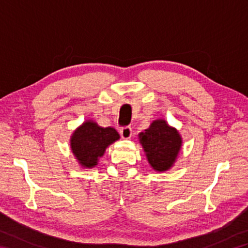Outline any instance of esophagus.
Here are the masks:
<instances>
[{"instance_id": "esophagus-1", "label": "esophagus", "mask_w": 248, "mask_h": 248, "mask_svg": "<svg viewBox=\"0 0 248 248\" xmlns=\"http://www.w3.org/2000/svg\"><path fill=\"white\" fill-rule=\"evenodd\" d=\"M120 135L124 140L131 139V136H132V129L130 127H124L123 129H120Z\"/></svg>"}]
</instances>
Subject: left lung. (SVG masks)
Segmentation results:
<instances>
[{
	"label": "left lung",
	"mask_w": 248,
	"mask_h": 248,
	"mask_svg": "<svg viewBox=\"0 0 248 248\" xmlns=\"http://www.w3.org/2000/svg\"><path fill=\"white\" fill-rule=\"evenodd\" d=\"M139 140L149 165L159 172L170 170L182 147L179 131L163 118L152 121L148 129L139 134Z\"/></svg>",
	"instance_id": "8db88e82"
}]
</instances>
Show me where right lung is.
<instances>
[{"label":"right lung","instance_id":"obj_1","mask_svg":"<svg viewBox=\"0 0 248 248\" xmlns=\"http://www.w3.org/2000/svg\"><path fill=\"white\" fill-rule=\"evenodd\" d=\"M120 139L112 127L102 128L96 121L85 120L70 136V149L78 165L83 168H93L103 156L109 145Z\"/></svg>","mask_w":248,"mask_h":248}]
</instances>
